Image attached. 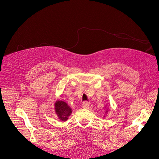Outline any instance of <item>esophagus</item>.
Segmentation results:
<instances>
[{
  "label": "esophagus",
  "instance_id": "esophagus-1",
  "mask_svg": "<svg viewBox=\"0 0 159 159\" xmlns=\"http://www.w3.org/2000/svg\"><path fill=\"white\" fill-rule=\"evenodd\" d=\"M82 107L85 109H88L89 107V103L88 102H84L82 103Z\"/></svg>",
  "mask_w": 159,
  "mask_h": 159
}]
</instances>
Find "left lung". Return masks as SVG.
Masks as SVG:
<instances>
[{
  "instance_id": "obj_1",
  "label": "left lung",
  "mask_w": 159,
  "mask_h": 159,
  "mask_svg": "<svg viewBox=\"0 0 159 159\" xmlns=\"http://www.w3.org/2000/svg\"><path fill=\"white\" fill-rule=\"evenodd\" d=\"M107 112H108V110H106V111H105V113H107Z\"/></svg>"
}]
</instances>
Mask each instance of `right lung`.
<instances>
[{
    "label": "right lung",
    "mask_w": 159,
    "mask_h": 159,
    "mask_svg": "<svg viewBox=\"0 0 159 159\" xmlns=\"http://www.w3.org/2000/svg\"><path fill=\"white\" fill-rule=\"evenodd\" d=\"M55 112L57 117L61 121H66L68 120V117L72 111L71 107L64 101H57L54 104Z\"/></svg>",
    "instance_id": "add662e5"
}]
</instances>
